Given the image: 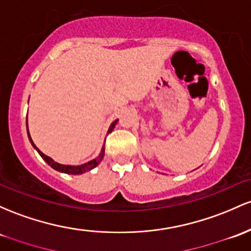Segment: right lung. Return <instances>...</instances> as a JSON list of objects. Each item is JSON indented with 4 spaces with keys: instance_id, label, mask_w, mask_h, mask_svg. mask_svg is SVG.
I'll list each match as a JSON object with an SVG mask.
<instances>
[{
    "instance_id": "add662e5",
    "label": "right lung",
    "mask_w": 251,
    "mask_h": 251,
    "mask_svg": "<svg viewBox=\"0 0 251 251\" xmlns=\"http://www.w3.org/2000/svg\"><path fill=\"white\" fill-rule=\"evenodd\" d=\"M118 123V119L115 121H113L112 125L109 126V130H108V133H111V132L113 131V128H114L115 124ZM27 133H28V138H29V142H31V144L34 147L35 150L39 152V155L43 157L44 161L46 162V163L49 164L50 167L53 168L54 170H58V172L60 173H65V174H73V175H79V174H83V173L85 172H89V170H92L93 168H95L96 166H98L99 163H100L101 161H102L103 156H104V147L102 148V150H101L100 155H99L96 158L93 159V161L88 162V163H84V164H81V166H65V164H59L57 163V162H54L53 159L51 158V157L46 156L45 153H43L41 151L38 149L37 147L34 145V143H33V140L31 138V136H29V132H28V126H27Z\"/></svg>"
}]
</instances>
